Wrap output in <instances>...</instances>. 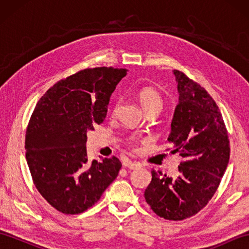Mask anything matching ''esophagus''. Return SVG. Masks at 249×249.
Segmentation results:
<instances>
[{"mask_svg":"<svg viewBox=\"0 0 249 249\" xmlns=\"http://www.w3.org/2000/svg\"><path fill=\"white\" fill-rule=\"evenodd\" d=\"M123 166L125 168H129L131 170H135V169L141 168V163L139 161H133V160H126L123 162Z\"/></svg>","mask_w":249,"mask_h":249,"instance_id":"esophagus-1","label":"esophagus"}]
</instances>
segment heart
<instances>
[{
    "label": "heart",
    "mask_w": 249,
    "mask_h": 249,
    "mask_svg": "<svg viewBox=\"0 0 249 249\" xmlns=\"http://www.w3.org/2000/svg\"><path fill=\"white\" fill-rule=\"evenodd\" d=\"M138 98L142 108L144 109L146 113H160L163 107V99L161 97V95L158 93V91H156L155 89H153L151 87L140 89L138 92ZM121 100H118V102L114 104L113 111L118 109Z\"/></svg>",
    "instance_id": "obj_1"
}]
</instances>
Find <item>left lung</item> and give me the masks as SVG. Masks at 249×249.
<instances>
[{
	"label": "left lung",
	"instance_id": "obj_1",
	"mask_svg": "<svg viewBox=\"0 0 249 249\" xmlns=\"http://www.w3.org/2000/svg\"><path fill=\"white\" fill-rule=\"evenodd\" d=\"M173 73L178 104L168 141L172 153L178 152L184 160L177 178L152 170L144 198L160 217L183 220L212 199L228 166L230 144L223 115L211 95L182 71Z\"/></svg>",
	"mask_w": 249,
	"mask_h": 249
}]
</instances>
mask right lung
I'll list each match as a JSON object with an SVG mask.
<instances>
[{
  "label": "right lung",
  "mask_w": 249,
  "mask_h": 249,
  "mask_svg": "<svg viewBox=\"0 0 249 249\" xmlns=\"http://www.w3.org/2000/svg\"><path fill=\"white\" fill-rule=\"evenodd\" d=\"M127 70L87 68L56 82L38 100L25 134V158L39 194L64 214L93 206L118 177L115 156L88 160L87 133L102 124Z\"/></svg>",
  "instance_id": "add662e5"
}]
</instances>
